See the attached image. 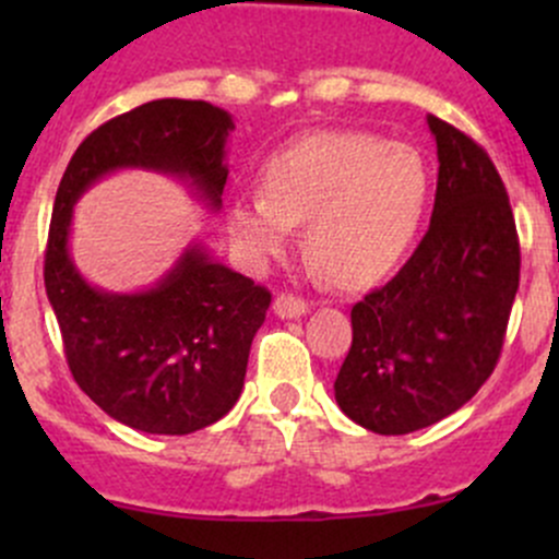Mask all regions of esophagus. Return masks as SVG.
Returning a JSON list of instances; mask_svg holds the SVG:
<instances>
[{"label": "esophagus", "instance_id": "esophagus-1", "mask_svg": "<svg viewBox=\"0 0 559 559\" xmlns=\"http://www.w3.org/2000/svg\"><path fill=\"white\" fill-rule=\"evenodd\" d=\"M273 311L278 319H300V316L308 313V302L300 300V297L278 295L273 302Z\"/></svg>", "mask_w": 559, "mask_h": 559}]
</instances>
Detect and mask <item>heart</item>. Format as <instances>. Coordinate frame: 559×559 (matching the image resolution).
Instances as JSON below:
<instances>
[{"mask_svg":"<svg viewBox=\"0 0 559 559\" xmlns=\"http://www.w3.org/2000/svg\"><path fill=\"white\" fill-rule=\"evenodd\" d=\"M262 189L227 205L235 243L275 257L308 222V253L335 284L362 286L397 267L419 238L430 170L416 148L370 132H316L273 154Z\"/></svg>","mask_w":559,"mask_h":559,"instance_id":"heart-1","label":"heart"}]
</instances>
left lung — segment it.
Returning <instances> with one entry per match:
<instances>
[{"mask_svg":"<svg viewBox=\"0 0 559 559\" xmlns=\"http://www.w3.org/2000/svg\"><path fill=\"white\" fill-rule=\"evenodd\" d=\"M438 145L430 229L400 273L352 308L335 400L379 436L447 419L492 376L520 289V238L492 159L427 116Z\"/></svg>","mask_w":559,"mask_h":559,"instance_id":"8db88e82","label":"left lung"}]
</instances>
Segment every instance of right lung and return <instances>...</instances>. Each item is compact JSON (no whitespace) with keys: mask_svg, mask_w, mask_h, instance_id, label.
Instances as JSON below:
<instances>
[{"mask_svg":"<svg viewBox=\"0 0 559 559\" xmlns=\"http://www.w3.org/2000/svg\"><path fill=\"white\" fill-rule=\"evenodd\" d=\"M233 116L202 99H154L94 129L61 175L45 248V292L78 386L110 419L189 436L229 414L243 392L248 352L270 292L189 243L151 289L92 286L70 257L72 207L116 170L183 180L213 213L227 183Z\"/></svg>","mask_w":559,"mask_h":559,"instance_id":"1","label":"right lung"}]
</instances>
